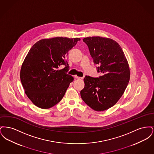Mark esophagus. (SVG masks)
Instances as JSON below:
<instances>
[{
	"mask_svg": "<svg viewBox=\"0 0 154 154\" xmlns=\"http://www.w3.org/2000/svg\"><path fill=\"white\" fill-rule=\"evenodd\" d=\"M74 78L76 79H82V77H78V76H74Z\"/></svg>",
	"mask_w": 154,
	"mask_h": 154,
	"instance_id": "1",
	"label": "esophagus"
}]
</instances>
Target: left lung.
Masks as SVG:
<instances>
[{
  "mask_svg": "<svg viewBox=\"0 0 154 154\" xmlns=\"http://www.w3.org/2000/svg\"><path fill=\"white\" fill-rule=\"evenodd\" d=\"M88 45L94 63L98 65L97 78L86 75L80 92L83 101L97 111L115 105L124 93L130 79L128 60L121 46L112 39L102 37L83 38Z\"/></svg>",
  "mask_w": 154,
  "mask_h": 154,
  "instance_id": "8db88e82",
  "label": "left lung"
}]
</instances>
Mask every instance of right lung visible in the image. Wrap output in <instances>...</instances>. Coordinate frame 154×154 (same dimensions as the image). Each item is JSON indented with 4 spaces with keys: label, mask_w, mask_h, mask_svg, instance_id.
<instances>
[{
    "label": "right lung",
    "mask_w": 154,
    "mask_h": 154,
    "mask_svg": "<svg viewBox=\"0 0 154 154\" xmlns=\"http://www.w3.org/2000/svg\"><path fill=\"white\" fill-rule=\"evenodd\" d=\"M80 38L57 37L39 40L22 63L20 79L26 95L37 107L47 109L58 103L74 78L65 57ZM66 67L60 69V66Z\"/></svg>",
    "instance_id": "1"
}]
</instances>
